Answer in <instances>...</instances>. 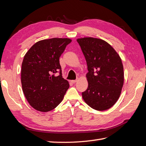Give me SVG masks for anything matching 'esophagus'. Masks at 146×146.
I'll return each mask as SVG.
<instances>
[{
    "instance_id": "34e87169",
    "label": "esophagus",
    "mask_w": 146,
    "mask_h": 146,
    "mask_svg": "<svg viewBox=\"0 0 146 146\" xmlns=\"http://www.w3.org/2000/svg\"><path fill=\"white\" fill-rule=\"evenodd\" d=\"M76 82H77L76 80H71V82L72 83H75Z\"/></svg>"
}]
</instances>
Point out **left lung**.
I'll list each match as a JSON object with an SVG mask.
<instances>
[{"mask_svg":"<svg viewBox=\"0 0 146 146\" xmlns=\"http://www.w3.org/2000/svg\"><path fill=\"white\" fill-rule=\"evenodd\" d=\"M88 66V86L82 92L83 100L95 110L111 108L119 99L123 85L122 60L106 41L94 38L77 39Z\"/></svg>","mask_w":146,"mask_h":146,"instance_id":"obj_1","label":"left lung"}]
</instances>
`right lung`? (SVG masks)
Segmentation results:
<instances>
[{
  "instance_id": "right-lung-1",
  "label": "right lung",
  "mask_w": 146,
  "mask_h": 146,
  "mask_svg": "<svg viewBox=\"0 0 146 146\" xmlns=\"http://www.w3.org/2000/svg\"><path fill=\"white\" fill-rule=\"evenodd\" d=\"M68 38H52L36 42L26 52L21 68V83L24 95L35 109L46 112L63 100L69 83L62 77L60 57ZM58 72L57 77L54 74Z\"/></svg>"
}]
</instances>
